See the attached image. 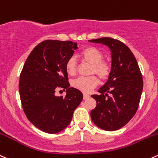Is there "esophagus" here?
<instances>
[{
    "mask_svg": "<svg viewBox=\"0 0 158 158\" xmlns=\"http://www.w3.org/2000/svg\"><path fill=\"white\" fill-rule=\"evenodd\" d=\"M89 98V96L88 94H83V99H87Z\"/></svg>",
    "mask_w": 158,
    "mask_h": 158,
    "instance_id": "1",
    "label": "esophagus"
}]
</instances>
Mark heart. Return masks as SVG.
<instances>
[{"instance_id": "b5f03b06", "label": "heart", "mask_w": 158, "mask_h": 158, "mask_svg": "<svg viewBox=\"0 0 158 158\" xmlns=\"http://www.w3.org/2000/svg\"><path fill=\"white\" fill-rule=\"evenodd\" d=\"M82 60L91 64V73H96L102 79H106L110 73V66L106 62L103 61V54L100 50L95 47L89 46L84 48L80 54ZM76 62L74 58L68 59L65 64V70L69 76H74L76 73ZM99 83V80L95 76L79 77L74 79L72 85L74 88L83 92L90 93Z\"/></svg>"}]
</instances>
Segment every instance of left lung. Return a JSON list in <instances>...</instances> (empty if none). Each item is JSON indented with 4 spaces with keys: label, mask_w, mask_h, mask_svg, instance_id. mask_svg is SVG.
Returning a JSON list of instances; mask_svg holds the SVG:
<instances>
[{
    "label": "left lung",
    "mask_w": 158,
    "mask_h": 158,
    "mask_svg": "<svg viewBox=\"0 0 158 158\" xmlns=\"http://www.w3.org/2000/svg\"><path fill=\"white\" fill-rule=\"evenodd\" d=\"M105 45L111 52V70L108 80L92 95L96 106L90 113L92 120L100 129L114 131L132 119L138 109L143 78L136 58L125 44L111 38L89 40Z\"/></svg>",
    "instance_id": "1"
}]
</instances>
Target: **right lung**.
<instances>
[{
	"label": "right lung",
	"instance_id": "right-lung-1",
	"mask_svg": "<svg viewBox=\"0 0 158 158\" xmlns=\"http://www.w3.org/2000/svg\"><path fill=\"white\" fill-rule=\"evenodd\" d=\"M78 48L76 42L46 40L27 57L19 80L23 110L29 121L41 131L56 134L68 127L83 99L82 92L69 87L65 64ZM59 88L67 95L56 97Z\"/></svg>",
	"mask_w": 158,
	"mask_h": 158
}]
</instances>
